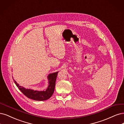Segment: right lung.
Returning <instances> with one entry per match:
<instances>
[{"label":"right lung","instance_id":"1","mask_svg":"<svg viewBox=\"0 0 124 124\" xmlns=\"http://www.w3.org/2000/svg\"><path fill=\"white\" fill-rule=\"evenodd\" d=\"M58 72L49 74L48 76V80L49 81V86L45 91H39L31 89H25L22 86H19L16 82L14 80L17 87L24 94L26 97L31 99L35 101H45L49 99L52 97L54 90V87L56 85V78Z\"/></svg>","mask_w":124,"mask_h":124}]
</instances>
